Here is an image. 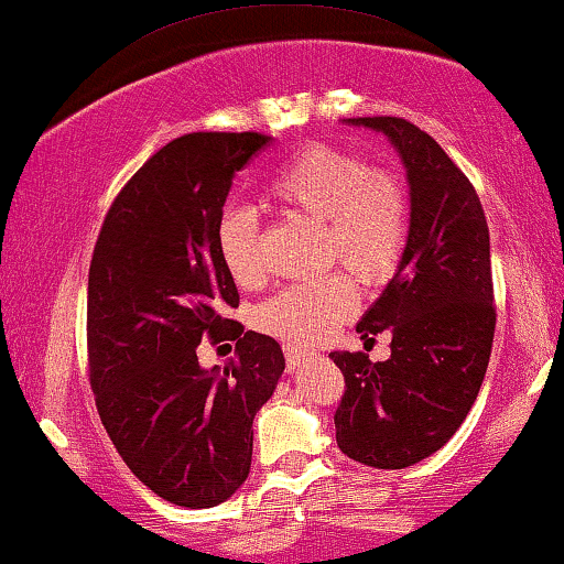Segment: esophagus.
<instances>
[{
    "instance_id": "obj_1",
    "label": "esophagus",
    "mask_w": 564,
    "mask_h": 564,
    "mask_svg": "<svg viewBox=\"0 0 564 564\" xmlns=\"http://www.w3.org/2000/svg\"><path fill=\"white\" fill-rule=\"evenodd\" d=\"M307 356H310V350L302 348V346H288V348H284V358H288V371H295L297 366H300V361H305Z\"/></svg>"
}]
</instances>
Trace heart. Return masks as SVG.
<instances>
[{
  "instance_id": "1",
  "label": "heart",
  "mask_w": 564,
  "mask_h": 564,
  "mask_svg": "<svg viewBox=\"0 0 564 564\" xmlns=\"http://www.w3.org/2000/svg\"><path fill=\"white\" fill-rule=\"evenodd\" d=\"M284 214L323 226V264L338 262L364 282L394 272L406 239V195L394 175L369 170L356 154L313 144L284 162L267 185ZM218 254L239 284L262 276L259 231L247 210H228L216 228ZM358 295L340 274L295 284L264 302L259 325L276 336L315 343L356 313Z\"/></svg>"
}]
</instances>
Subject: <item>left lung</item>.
Instances as JSON below:
<instances>
[{
    "label": "left lung",
    "instance_id": "obj_1",
    "mask_svg": "<svg viewBox=\"0 0 564 564\" xmlns=\"http://www.w3.org/2000/svg\"><path fill=\"white\" fill-rule=\"evenodd\" d=\"M379 132L402 160L410 231L397 272L356 330L391 333V356L333 350L346 377L336 412L350 460L399 470L437 453L468 417L484 383L496 328L491 241L468 177L427 132L406 119H343Z\"/></svg>",
    "mask_w": 564,
    "mask_h": 564
}]
</instances>
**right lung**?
I'll list each match as a JSON object with an SVG mask.
<instances>
[{
  "instance_id": "obj_1",
  "label": "right lung",
  "mask_w": 564,
  "mask_h": 564,
  "mask_svg": "<svg viewBox=\"0 0 564 564\" xmlns=\"http://www.w3.org/2000/svg\"><path fill=\"white\" fill-rule=\"evenodd\" d=\"M272 137L193 132L152 154L111 203L88 269V369L113 447L142 484L185 509L239 491L254 414L284 371L280 343L228 321L239 307L216 228L231 183ZM203 335L237 340L203 370Z\"/></svg>"
}]
</instances>
